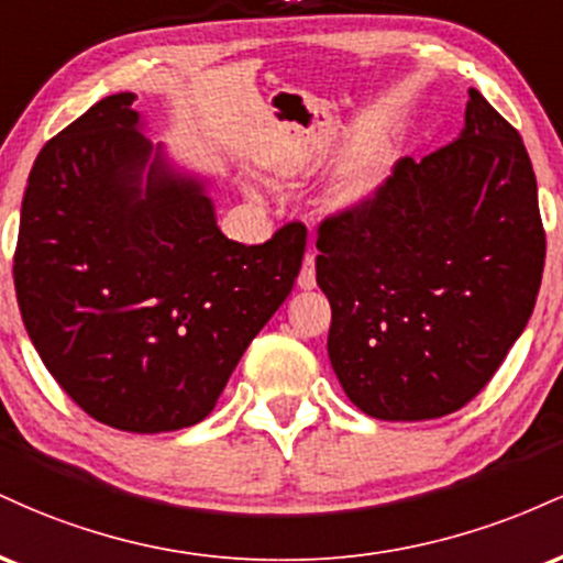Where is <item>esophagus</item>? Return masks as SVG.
<instances>
[{
    "mask_svg": "<svg viewBox=\"0 0 563 563\" xmlns=\"http://www.w3.org/2000/svg\"><path fill=\"white\" fill-rule=\"evenodd\" d=\"M299 286L303 290H312L314 286H318V277H314V251H309V254L303 256L301 273H299Z\"/></svg>",
    "mask_w": 563,
    "mask_h": 563,
    "instance_id": "1",
    "label": "esophagus"
}]
</instances>
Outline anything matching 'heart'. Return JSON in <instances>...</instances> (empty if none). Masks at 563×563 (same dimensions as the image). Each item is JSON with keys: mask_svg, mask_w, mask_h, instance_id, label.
<instances>
[{"mask_svg": "<svg viewBox=\"0 0 563 563\" xmlns=\"http://www.w3.org/2000/svg\"><path fill=\"white\" fill-rule=\"evenodd\" d=\"M386 169H389V145L384 140H373L360 147L339 183V203L360 206L371 200L384 185Z\"/></svg>", "mask_w": 563, "mask_h": 563, "instance_id": "1", "label": "heart"}]
</instances>
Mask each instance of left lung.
Returning <instances> with one entry per match:
<instances>
[{
    "mask_svg": "<svg viewBox=\"0 0 563 563\" xmlns=\"http://www.w3.org/2000/svg\"><path fill=\"white\" fill-rule=\"evenodd\" d=\"M318 251L346 397L378 421L461 410L527 328L542 280L538 179L519 132L468 89L457 140L402 158L371 200L325 219Z\"/></svg>",
    "mask_w": 563,
    "mask_h": 563,
    "instance_id": "1",
    "label": "left lung"
}]
</instances>
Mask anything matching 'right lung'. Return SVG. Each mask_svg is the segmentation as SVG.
Segmentation results:
<instances>
[{
    "label": "right lung",
    "instance_id": "obj_1",
    "mask_svg": "<svg viewBox=\"0 0 563 563\" xmlns=\"http://www.w3.org/2000/svg\"><path fill=\"white\" fill-rule=\"evenodd\" d=\"M134 92L95 102L38 153L15 294L63 391L95 421L161 434L203 421L299 277L307 228L230 241L211 177L145 137Z\"/></svg>",
    "mask_w": 563,
    "mask_h": 563
}]
</instances>
